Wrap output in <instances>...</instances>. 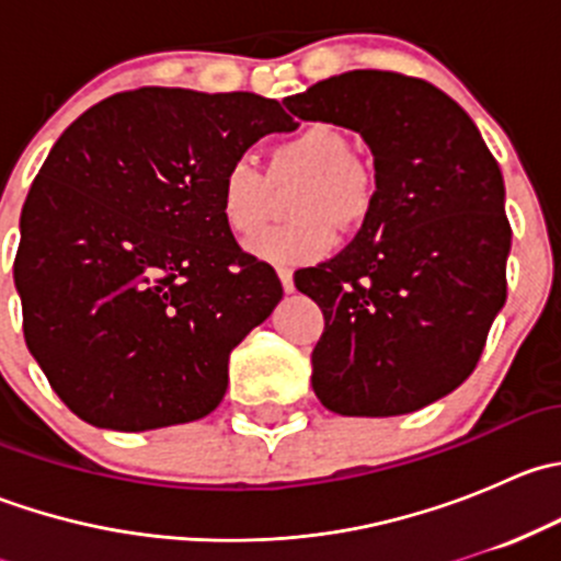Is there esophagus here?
Here are the masks:
<instances>
[{
	"instance_id": "34e87169",
	"label": "esophagus",
	"mask_w": 561,
	"mask_h": 561,
	"mask_svg": "<svg viewBox=\"0 0 561 561\" xmlns=\"http://www.w3.org/2000/svg\"><path fill=\"white\" fill-rule=\"evenodd\" d=\"M276 274H279L282 290H285V293L296 290V282H293V271L290 268H276Z\"/></svg>"
}]
</instances>
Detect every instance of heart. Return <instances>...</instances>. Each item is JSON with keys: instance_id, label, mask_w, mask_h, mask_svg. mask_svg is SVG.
Listing matches in <instances>:
<instances>
[{"instance_id": "b5f03b06", "label": "heart", "mask_w": 561, "mask_h": 561, "mask_svg": "<svg viewBox=\"0 0 561 561\" xmlns=\"http://www.w3.org/2000/svg\"><path fill=\"white\" fill-rule=\"evenodd\" d=\"M271 173H301L293 195V222L271 228L252 244V254L274 265H307L336 247V225L355 228L375 201V179L350 149L347 135L325 122H312L276 140ZM268 175L252 154L228 162L219 179V214L241 239H252L268 219Z\"/></svg>"}]
</instances>
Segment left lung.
Wrapping results in <instances>:
<instances>
[{
  "instance_id": "8db88e82",
  "label": "left lung",
  "mask_w": 561,
  "mask_h": 561,
  "mask_svg": "<svg viewBox=\"0 0 561 561\" xmlns=\"http://www.w3.org/2000/svg\"><path fill=\"white\" fill-rule=\"evenodd\" d=\"M304 122L360 133L375 201L336 257L296 274L325 317L317 399L339 415H407L478 366L507 298L505 181L472 118L421 78L353 70L285 100Z\"/></svg>"
}]
</instances>
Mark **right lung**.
Returning a JSON list of instances; mask_svg holds the SVG:
<instances>
[{
    "instance_id": "right-lung-1",
    "label": "right lung",
    "mask_w": 561,
    "mask_h": 561,
    "mask_svg": "<svg viewBox=\"0 0 561 561\" xmlns=\"http://www.w3.org/2000/svg\"><path fill=\"white\" fill-rule=\"evenodd\" d=\"M298 124L276 100L144 87L61 133L21 211L24 339L61 401L146 432L217 410L230 350L282 298L219 214L233 157Z\"/></svg>"
}]
</instances>
